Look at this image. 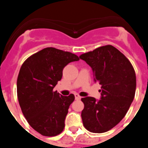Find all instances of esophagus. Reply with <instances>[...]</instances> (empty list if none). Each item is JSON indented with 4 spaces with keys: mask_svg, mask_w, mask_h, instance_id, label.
<instances>
[{
    "mask_svg": "<svg viewBox=\"0 0 148 148\" xmlns=\"http://www.w3.org/2000/svg\"><path fill=\"white\" fill-rule=\"evenodd\" d=\"M75 99H76V100H80V99H81V96L79 95H78V93H75Z\"/></svg>",
    "mask_w": 148,
    "mask_h": 148,
    "instance_id": "obj_1",
    "label": "esophagus"
}]
</instances>
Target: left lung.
<instances>
[{"mask_svg":"<svg viewBox=\"0 0 148 148\" xmlns=\"http://www.w3.org/2000/svg\"><path fill=\"white\" fill-rule=\"evenodd\" d=\"M92 68L94 82L101 85V99L82 98V119L90 132L101 133L121 121L135 96L136 78L131 63L112 45H106L79 56Z\"/></svg>","mask_w":148,"mask_h":148,"instance_id":"8db88e82","label":"left lung"}]
</instances>
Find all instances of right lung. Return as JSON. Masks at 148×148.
Segmentation results:
<instances>
[{"label":"right lung","mask_w":148,"mask_h":148,"mask_svg":"<svg viewBox=\"0 0 148 148\" xmlns=\"http://www.w3.org/2000/svg\"><path fill=\"white\" fill-rule=\"evenodd\" d=\"M78 60L70 52L47 47L29 57L21 67L17 80L19 104L30 126L41 135L55 136L64 130L75 96H63L53 88L64 66Z\"/></svg>","instance_id":"right-lung-1"}]
</instances>
